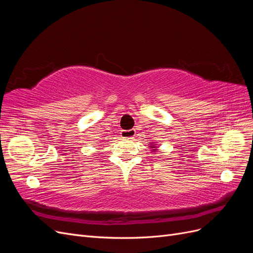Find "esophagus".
I'll use <instances>...</instances> for the list:
<instances>
[{
    "instance_id": "34e87169",
    "label": "esophagus",
    "mask_w": 253,
    "mask_h": 253,
    "mask_svg": "<svg viewBox=\"0 0 253 253\" xmlns=\"http://www.w3.org/2000/svg\"><path fill=\"white\" fill-rule=\"evenodd\" d=\"M121 134V137L122 138L125 139H133L135 137V129H122V131L120 132Z\"/></svg>"
}]
</instances>
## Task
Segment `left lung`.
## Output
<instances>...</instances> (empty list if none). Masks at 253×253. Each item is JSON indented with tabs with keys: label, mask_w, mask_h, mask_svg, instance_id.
<instances>
[{
	"label": "left lung",
	"mask_w": 253,
	"mask_h": 253,
	"mask_svg": "<svg viewBox=\"0 0 253 253\" xmlns=\"http://www.w3.org/2000/svg\"><path fill=\"white\" fill-rule=\"evenodd\" d=\"M155 148H156V144H154V143H151V149H153V150H152V152H156V151H157Z\"/></svg>",
	"instance_id": "obj_1"
}]
</instances>
